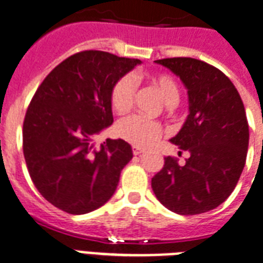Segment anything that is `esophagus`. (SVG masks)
<instances>
[{"instance_id": "34e87169", "label": "esophagus", "mask_w": 263, "mask_h": 263, "mask_svg": "<svg viewBox=\"0 0 263 263\" xmlns=\"http://www.w3.org/2000/svg\"><path fill=\"white\" fill-rule=\"evenodd\" d=\"M143 152H145V149H143V147L132 146V153H134V156H139V154H142Z\"/></svg>"}]
</instances>
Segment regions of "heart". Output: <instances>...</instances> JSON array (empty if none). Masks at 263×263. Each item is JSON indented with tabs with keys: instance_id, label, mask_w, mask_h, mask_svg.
Listing matches in <instances>:
<instances>
[{
	"instance_id": "heart-1",
	"label": "heart",
	"mask_w": 263,
	"mask_h": 263,
	"mask_svg": "<svg viewBox=\"0 0 263 263\" xmlns=\"http://www.w3.org/2000/svg\"><path fill=\"white\" fill-rule=\"evenodd\" d=\"M149 83L156 88L167 105H176L179 100V87L170 74L156 73L149 76ZM135 102V83L129 76L120 77L110 91V105L117 114H125L132 109ZM116 134L121 139L138 147L154 145L161 135L163 127L157 121H152L140 116L123 118L116 125Z\"/></svg>"
}]
</instances>
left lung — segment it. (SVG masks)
<instances>
[{"instance_id":"obj_1","label":"left lung","mask_w":263,"mask_h":263,"mask_svg":"<svg viewBox=\"0 0 263 263\" xmlns=\"http://www.w3.org/2000/svg\"><path fill=\"white\" fill-rule=\"evenodd\" d=\"M179 76L189 93V116L171 142L190 157L164 158L152 179L158 201L180 215L211 211L229 197L243 172L248 121L237 89L219 69L193 58L156 60ZM182 153V152H180Z\"/></svg>"}]
</instances>
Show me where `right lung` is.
<instances>
[{"label":"right lung","mask_w":263,"mask_h":263,"mask_svg":"<svg viewBox=\"0 0 263 263\" xmlns=\"http://www.w3.org/2000/svg\"><path fill=\"white\" fill-rule=\"evenodd\" d=\"M139 63L109 52H77L37 88L23 121V154L34 186L56 208L87 214L117 189L131 146L107 139L96 149L91 140L113 124V84Z\"/></svg>","instance_id":"1"}]
</instances>
